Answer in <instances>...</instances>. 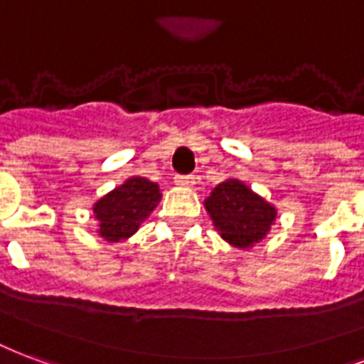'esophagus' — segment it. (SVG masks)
<instances>
[{
  "label": "esophagus",
  "instance_id": "34e87169",
  "mask_svg": "<svg viewBox=\"0 0 364 364\" xmlns=\"http://www.w3.org/2000/svg\"><path fill=\"white\" fill-rule=\"evenodd\" d=\"M174 182L178 186H186V188H190V186L196 184V176L193 174H178L176 178H174Z\"/></svg>",
  "mask_w": 364,
  "mask_h": 364
}]
</instances>
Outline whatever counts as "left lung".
<instances>
[{"label": "left lung", "mask_w": 364, "mask_h": 364, "mask_svg": "<svg viewBox=\"0 0 364 364\" xmlns=\"http://www.w3.org/2000/svg\"><path fill=\"white\" fill-rule=\"evenodd\" d=\"M215 229L237 248H250L275 221V208L252 192L240 180H225L205 200Z\"/></svg>", "instance_id": "left-lung-1"}]
</instances>
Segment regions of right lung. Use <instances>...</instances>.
<instances>
[{"instance_id":"right-lung-1","label":"right lung","mask_w":364,"mask_h":364,"mask_svg":"<svg viewBox=\"0 0 364 364\" xmlns=\"http://www.w3.org/2000/svg\"><path fill=\"white\" fill-rule=\"evenodd\" d=\"M159 201L161 192L155 182L141 176L126 180L95 203L92 211L97 215L98 235L108 242L132 237Z\"/></svg>"}]
</instances>
